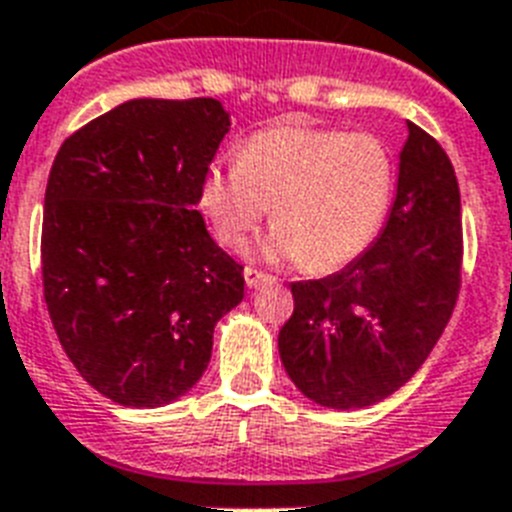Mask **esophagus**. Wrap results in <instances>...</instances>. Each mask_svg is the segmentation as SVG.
<instances>
[{
  "label": "esophagus",
  "instance_id": "esophagus-1",
  "mask_svg": "<svg viewBox=\"0 0 512 512\" xmlns=\"http://www.w3.org/2000/svg\"><path fill=\"white\" fill-rule=\"evenodd\" d=\"M244 281H247V289H260V286L276 283V278L268 276V273H263V270L247 268V270H244Z\"/></svg>",
  "mask_w": 512,
  "mask_h": 512
}]
</instances>
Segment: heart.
I'll use <instances>...</instances> for the list:
<instances>
[{"mask_svg":"<svg viewBox=\"0 0 512 512\" xmlns=\"http://www.w3.org/2000/svg\"><path fill=\"white\" fill-rule=\"evenodd\" d=\"M395 192V161L372 132L281 124L255 132L236 163H213L200 208L221 244H239L270 205L263 255L328 273L362 255L380 234Z\"/></svg>","mask_w":512,"mask_h":512,"instance_id":"b5f03b06","label":"heart"}]
</instances>
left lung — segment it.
Segmentation results:
<instances>
[{
    "label": "left lung",
    "mask_w": 512,
    "mask_h": 512,
    "mask_svg": "<svg viewBox=\"0 0 512 512\" xmlns=\"http://www.w3.org/2000/svg\"><path fill=\"white\" fill-rule=\"evenodd\" d=\"M461 192L435 137L409 122L398 184L377 239L343 270L291 283L278 333L283 369L325 409H367L422 367L461 286Z\"/></svg>",
    "instance_id": "obj_1"
}]
</instances>
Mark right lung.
Here are the masks:
<instances>
[{"label":"right lung","instance_id":"1","mask_svg":"<svg viewBox=\"0 0 512 512\" xmlns=\"http://www.w3.org/2000/svg\"><path fill=\"white\" fill-rule=\"evenodd\" d=\"M231 114L216 98H132L70 135L44 197L41 270L64 354L130 409L182 398L213 328L244 299L242 265L197 210Z\"/></svg>","mask_w":512,"mask_h":512}]
</instances>
